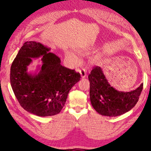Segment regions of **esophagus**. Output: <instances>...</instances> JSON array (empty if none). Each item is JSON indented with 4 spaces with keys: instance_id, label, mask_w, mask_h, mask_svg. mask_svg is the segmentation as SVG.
<instances>
[{
    "instance_id": "1",
    "label": "esophagus",
    "mask_w": 151,
    "mask_h": 151,
    "mask_svg": "<svg viewBox=\"0 0 151 151\" xmlns=\"http://www.w3.org/2000/svg\"><path fill=\"white\" fill-rule=\"evenodd\" d=\"M79 73H81L82 78H85L86 75H87V70L86 69H80L78 70Z\"/></svg>"
}]
</instances>
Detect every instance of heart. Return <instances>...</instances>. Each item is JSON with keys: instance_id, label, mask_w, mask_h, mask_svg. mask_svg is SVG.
Returning <instances> with one entry per match:
<instances>
[{"instance_id": "heart-1", "label": "heart", "mask_w": 151, "mask_h": 151, "mask_svg": "<svg viewBox=\"0 0 151 151\" xmlns=\"http://www.w3.org/2000/svg\"><path fill=\"white\" fill-rule=\"evenodd\" d=\"M66 56L70 62H71L73 64H77L79 62V59L76 56L75 54L69 52V51H67L66 52Z\"/></svg>"}]
</instances>
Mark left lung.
Returning <instances> with one entry per match:
<instances>
[{
	"instance_id": "obj_1",
	"label": "left lung",
	"mask_w": 151,
	"mask_h": 151,
	"mask_svg": "<svg viewBox=\"0 0 151 151\" xmlns=\"http://www.w3.org/2000/svg\"><path fill=\"white\" fill-rule=\"evenodd\" d=\"M92 106L99 114L115 117L129 111L139 100L143 84L130 92L119 91L109 84L100 67H94L88 75Z\"/></svg>"
}]
</instances>
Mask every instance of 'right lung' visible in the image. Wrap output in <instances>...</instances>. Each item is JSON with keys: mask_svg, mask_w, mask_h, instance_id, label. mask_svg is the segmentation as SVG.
Listing matches in <instances>:
<instances>
[{"mask_svg": "<svg viewBox=\"0 0 151 151\" xmlns=\"http://www.w3.org/2000/svg\"><path fill=\"white\" fill-rule=\"evenodd\" d=\"M36 41H27L19 50L10 69V83L18 102L25 110L37 116L59 114L70 89L81 79V74L61 65L59 57ZM42 56L39 73L27 72L32 58Z\"/></svg>", "mask_w": 151, "mask_h": 151, "instance_id": "1", "label": "right lung"}]
</instances>
